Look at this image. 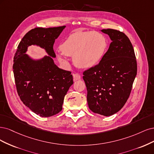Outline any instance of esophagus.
<instances>
[{
  "label": "esophagus",
  "instance_id": "34e87169",
  "mask_svg": "<svg viewBox=\"0 0 154 154\" xmlns=\"http://www.w3.org/2000/svg\"><path fill=\"white\" fill-rule=\"evenodd\" d=\"M73 81H76L77 80L81 79V75H79V73H73Z\"/></svg>",
  "mask_w": 154,
  "mask_h": 154
}]
</instances>
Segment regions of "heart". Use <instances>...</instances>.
Here are the masks:
<instances>
[{
  "label": "heart",
  "mask_w": 154,
  "mask_h": 154,
  "mask_svg": "<svg viewBox=\"0 0 154 154\" xmlns=\"http://www.w3.org/2000/svg\"><path fill=\"white\" fill-rule=\"evenodd\" d=\"M107 47L106 37L93 32H77L69 36L61 45L62 53L58 57L65 61L63 55L73 56V63L78 67L90 68L96 66L103 57Z\"/></svg>",
  "instance_id": "b5f03b06"
}]
</instances>
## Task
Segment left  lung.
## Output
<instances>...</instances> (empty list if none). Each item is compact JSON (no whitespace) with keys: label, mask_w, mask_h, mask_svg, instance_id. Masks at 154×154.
<instances>
[{"label":"left lung","mask_w":154,"mask_h":154,"mask_svg":"<svg viewBox=\"0 0 154 154\" xmlns=\"http://www.w3.org/2000/svg\"><path fill=\"white\" fill-rule=\"evenodd\" d=\"M111 38L108 51L96 66L83 72L87 101L93 112L109 116L120 111L131 94L137 62L130 39L112 29H102Z\"/></svg>","instance_id":"obj_1"}]
</instances>
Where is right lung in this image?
Instances as JSON below:
<instances>
[{"instance_id": "right-lung-1", "label": "right lung", "mask_w": 154, "mask_h": 154, "mask_svg": "<svg viewBox=\"0 0 154 154\" xmlns=\"http://www.w3.org/2000/svg\"><path fill=\"white\" fill-rule=\"evenodd\" d=\"M66 26L31 29L20 42L14 54L13 73L18 95L27 107L42 117H50L62 110L64 98L72 85L71 72L54 63L53 46ZM44 48L48 56L35 60L25 53L28 46Z\"/></svg>"}]
</instances>
